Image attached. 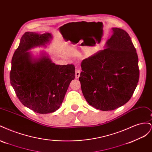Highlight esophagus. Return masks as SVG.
<instances>
[{
  "label": "esophagus",
  "instance_id": "34e87169",
  "mask_svg": "<svg viewBox=\"0 0 152 152\" xmlns=\"http://www.w3.org/2000/svg\"><path fill=\"white\" fill-rule=\"evenodd\" d=\"M80 75V69H79V68L76 69V70H75V78H76V79H78V78H79Z\"/></svg>",
  "mask_w": 152,
  "mask_h": 152
}]
</instances>
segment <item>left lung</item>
<instances>
[{"label": "left lung", "mask_w": 152, "mask_h": 152, "mask_svg": "<svg viewBox=\"0 0 152 152\" xmlns=\"http://www.w3.org/2000/svg\"><path fill=\"white\" fill-rule=\"evenodd\" d=\"M99 50L81 63L79 77L85 99L102 111L113 110L131 99L140 78L138 57L130 36L121 28Z\"/></svg>", "instance_id": "left-lung-1"}]
</instances>
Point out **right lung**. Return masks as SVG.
Listing matches in <instances>:
<instances>
[{
    "instance_id": "add662e5",
    "label": "right lung",
    "mask_w": 152,
    "mask_h": 152,
    "mask_svg": "<svg viewBox=\"0 0 152 152\" xmlns=\"http://www.w3.org/2000/svg\"><path fill=\"white\" fill-rule=\"evenodd\" d=\"M52 39L50 34L27 31L13 54L10 82L21 103L35 112L53 113L60 107L72 80L75 66L59 65L48 56L32 59L29 50L45 45Z\"/></svg>"
}]
</instances>
